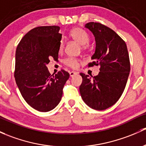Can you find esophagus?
I'll use <instances>...</instances> for the list:
<instances>
[{"label": "esophagus", "instance_id": "1", "mask_svg": "<svg viewBox=\"0 0 146 146\" xmlns=\"http://www.w3.org/2000/svg\"><path fill=\"white\" fill-rule=\"evenodd\" d=\"M69 74H70V77H73L74 76L77 75L78 73L76 71H70V73H69Z\"/></svg>", "mask_w": 146, "mask_h": 146}]
</instances>
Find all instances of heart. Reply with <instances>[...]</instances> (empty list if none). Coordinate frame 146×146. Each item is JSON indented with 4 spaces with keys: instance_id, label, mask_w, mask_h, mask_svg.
Wrapping results in <instances>:
<instances>
[{
    "instance_id": "obj_1",
    "label": "heart",
    "mask_w": 146,
    "mask_h": 146,
    "mask_svg": "<svg viewBox=\"0 0 146 146\" xmlns=\"http://www.w3.org/2000/svg\"><path fill=\"white\" fill-rule=\"evenodd\" d=\"M70 36L78 43L82 46L87 45L90 40L88 34L85 31L80 28H78V27H76V28L71 29V31H70ZM59 48L60 51H61L64 48V40H61L60 42H59ZM64 64L70 68H76L78 66V60L74 59V58L68 57L64 60Z\"/></svg>"
}]
</instances>
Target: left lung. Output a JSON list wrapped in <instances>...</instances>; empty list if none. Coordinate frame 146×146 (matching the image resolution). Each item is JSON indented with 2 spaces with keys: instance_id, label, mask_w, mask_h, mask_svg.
Wrapping results in <instances>:
<instances>
[{
  "instance_id": "obj_1",
  "label": "left lung",
  "mask_w": 146,
  "mask_h": 146,
  "mask_svg": "<svg viewBox=\"0 0 146 146\" xmlns=\"http://www.w3.org/2000/svg\"><path fill=\"white\" fill-rule=\"evenodd\" d=\"M85 27L92 33L96 44L89 66L99 65L100 72L92 78L80 73V92L89 107L103 110L114 105L123 93L130 71L129 54L125 41L112 29L96 22Z\"/></svg>"
}]
</instances>
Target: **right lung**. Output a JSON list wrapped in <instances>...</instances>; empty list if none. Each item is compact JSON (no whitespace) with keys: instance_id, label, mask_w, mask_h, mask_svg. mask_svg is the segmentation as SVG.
<instances>
[{"instance_id":"right-lung-1","label":"right lung","mask_w":146,"mask_h":146,"mask_svg":"<svg viewBox=\"0 0 146 146\" xmlns=\"http://www.w3.org/2000/svg\"><path fill=\"white\" fill-rule=\"evenodd\" d=\"M56 26L39 27L23 37L15 54V78L21 96L30 106L48 112L60 102L69 73L61 70L54 76L49 72L50 59L56 60L62 35Z\"/></svg>"}]
</instances>
